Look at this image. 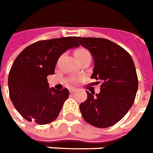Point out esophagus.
Returning <instances> with one entry per match:
<instances>
[{
  "mask_svg": "<svg viewBox=\"0 0 153 153\" xmlns=\"http://www.w3.org/2000/svg\"><path fill=\"white\" fill-rule=\"evenodd\" d=\"M76 90H77V89L76 88H70L69 89V92H70V93H73V92H74V91H76Z\"/></svg>",
  "mask_w": 153,
  "mask_h": 153,
  "instance_id": "34e87169",
  "label": "esophagus"
}]
</instances>
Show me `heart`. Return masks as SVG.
I'll return each instance as SVG.
<instances>
[{
  "label": "heart",
  "mask_w": 153,
  "mask_h": 153,
  "mask_svg": "<svg viewBox=\"0 0 153 153\" xmlns=\"http://www.w3.org/2000/svg\"><path fill=\"white\" fill-rule=\"evenodd\" d=\"M74 54H75V56H81L84 55V54H89V52L85 49L80 48L75 51Z\"/></svg>",
  "instance_id": "b5f03b06"
}]
</instances>
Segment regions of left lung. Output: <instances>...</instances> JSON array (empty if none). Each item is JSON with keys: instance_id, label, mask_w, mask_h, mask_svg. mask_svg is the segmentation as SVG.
Wrapping results in <instances>:
<instances>
[{"instance_id": "8db88e82", "label": "left lung", "mask_w": 153, "mask_h": 153, "mask_svg": "<svg viewBox=\"0 0 153 153\" xmlns=\"http://www.w3.org/2000/svg\"><path fill=\"white\" fill-rule=\"evenodd\" d=\"M75 39L93 57L91 78L102 82L99 94L86 91L88 98L80 104L81 114L93 126H112L126 114L136 97L138 80L134 61L126 50L108 39L90 37H75Z\"/></svg>"}]
</instances>
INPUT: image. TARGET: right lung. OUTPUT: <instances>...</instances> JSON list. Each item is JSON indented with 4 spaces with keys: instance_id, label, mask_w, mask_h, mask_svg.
Listing matches in <instances>:
<instances>
[{
    "instance_id": "right-lung-1",
    "label": "right lung",
    "mask_w": 153,
    "mask_h": 153,
    "mask_svg": "<svg viewBox=\"0 0 153 153\" xmlns=\"http://www.w3.org/2000/svg\"><path fill=\"white\" fill-rule=\"evenodd\" d=\"M78 46L75 37L42 40L28 46L16 58L8 74L9 96L26 120L45 125L57 118L69 90L49 88L47 76L54 74L62 53Z\"/></svg>"
}]
</instances>
